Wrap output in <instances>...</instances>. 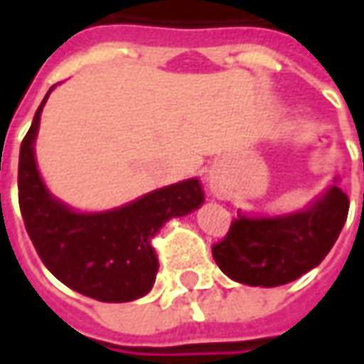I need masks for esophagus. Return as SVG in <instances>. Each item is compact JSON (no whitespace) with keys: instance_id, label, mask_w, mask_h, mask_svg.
Masks as SVG:
<instances>
[{"instance_id":"34e87169","label":"esophagus","mask_w":364,"mask_h":364,"mask_svg":"<svg viewBox=\"0 0 364 364\" xmlns=\"http://www.w3.org/2000/svg\"><path fill=\"white\" fill-rule=\"evenodd\" d=\"M208 187L218 198H230V185L220 171H213L208 175Z\"/></svg>"}]
</instances>
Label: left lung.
I'll use <instances>...</instances> for the list:
<instances>
[{
    "instance_id": "8db88e82",
    "label": "left lung",
    "mask_w": 364,
    "mask_h": 364,
    "mask_svg": "<svg viewBox=\"0 0 364 364\" xmlns=\"http://www.w3.org/2000/svg\"><path fill=\"white\" fill-rule=\"evenodd\" d=\"M349 213V198L331 185L306 210L274 218L232 220L226 237L213 245L216 265L232 281L279 287L318 267L336 244Z\"/></svg>"
}]
</instances>
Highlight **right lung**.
Listing matches in <instances>:
<instances>
[{"instance_id":"add662e5","label":"right lung","mask_w":364,"mask_h":364,"mask_svg":"<svg viewBox=\"0 0 364 364\" xmlns=\"http://www.w3.org/2000/svg\"><path fill=\"white\" fill-rule=\"evenodd\" d=\"M50 91L19 151V208L28 237L46 269L75 292L101 302L136 300L150 292L158 273L150 240L169 218L197 210L205 200L203 187L198 179H187L107 213L72 210L48 193L35 161V138Z\"/></svg>"}]
</instances>
